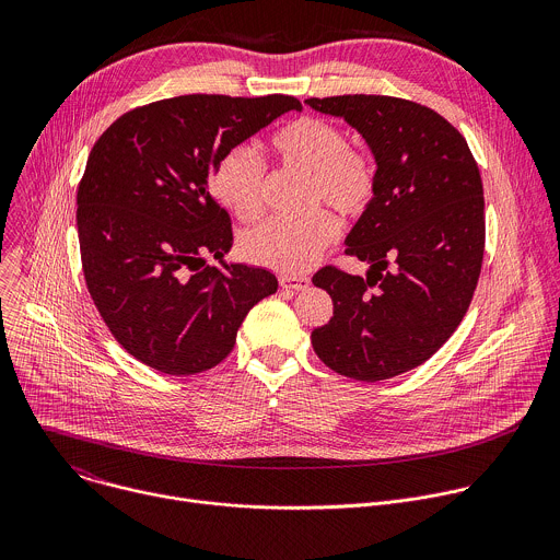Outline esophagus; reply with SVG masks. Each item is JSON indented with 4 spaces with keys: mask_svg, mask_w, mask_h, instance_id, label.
Here are the masks:
<instances>
[{
    "mask_svg": "<svg viewBox=\"0 0 560 560\" xmlns=\"http://www.w3.org/2000/svg\"><path fill=\"white\" fill-rule=\"evenodd\" d=\"M279 283H281V288H288V290H305L310 285V279L307 277H279Z\"/></svg>",
    "mask_w": 560,
    "mask_h": 560,
    "instance_id": "1",
    "label": "esophagus"
}]
</instances>
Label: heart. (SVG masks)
Here are the masks:
<instances>
[{"instance_id":"obj_1","label":"heart","mask_w":560,"mask_h":560,"mask_svg":"<svg viewBox=\"0 0 560 560\" xmlns=\"http://www.w3.org/2000/svg\"><path fill=\"white\" fill-rule=\"evenodd\" d=\"M270 145L285 166L310 175V203H328L341 217L365 212L376 192L372 159L348 143L346 132L324 117L303 115L279 128ZM266 168L248 145L225 150L212 173V190L223 208L238 221H255L264 212ZM339 232L328 210H314L303 219L272 217L246 232L244 253L255 264L296 275L307 270Z\"/></svg>"}]
</instances>
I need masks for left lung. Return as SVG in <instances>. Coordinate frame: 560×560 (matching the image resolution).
Here are the masks:
<instances>
[{"instance_id": "obj_1", "label": "left lung", "mask_w": 560, "mask_h": 560, "mask_svg": "<svg viewBox=\"0 0 560 560\" xmlns=\"http://www.w3.org/2000/svg\"><path fill=\"white\" fill-rule=\"evenodd\" d=\"M343 117L376 159V192L346 238L372 266L312 277L335 303L312 348L335 372L374 383L428 361L458 328L486 253L483 182L465 137L436 110L387 95L310 97Z\"/></svg>"}]
</instances>
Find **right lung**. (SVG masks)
<instances>
[{
    "mask_svg": "<svg viewBox=\"0 0 560 560\" xmlns=\"http://www.w3.org/2000/svg\"><path fill=\"white\" fill-rule=\"evenodd\" d=\"M301 110L290 95H182L121 115L97 139L77 190L89 292L137 361L173 376L221 363L277 277L242 264L221 272L232 223L210 192L219 156Z\"/></svg>",
    "mask_w": 560,
    "mask_h": 560,
    "instance_id": "obj_1",
    "label": "right lung"
}]
</instances>
